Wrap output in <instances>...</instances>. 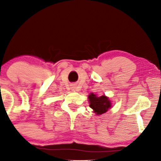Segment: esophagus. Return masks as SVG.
<instances>
[{"instance_id":"1","label":"esophagus","mask_w":161,"mask_h":161,"mask_svg":"<svg viewBox=\"0 0 161 161\" xmlns=\"http://www.w3.org/2000/svg\"><path fill=\"white\" fill-rule=\"evenodd\" d=\"M71 88H72V89L73 90V91H78V90H77V87H76L75 85H72Z\"/></svg>"}]
</instances>
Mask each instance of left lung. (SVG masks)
I'll use <instances>...</instances> for the list:
<instances>
[{"mask_svg":"<svg viewBox=\"0 0 161 161\" xmlns=\"http://www.w3.org/2000/svg\"><path fill=\"white\" fill-rule=\"evenodd\" d=\"M88 98L90 103V108L94 110V112L97 115L105 114L111 107V101L108 97L105 95L97 97L96 94L92 93L89 94Z\"/></svg>","mask_w":161,"mask_h":161,"instance_id":"8db88e82","label":"left lung"}]
</instances>
